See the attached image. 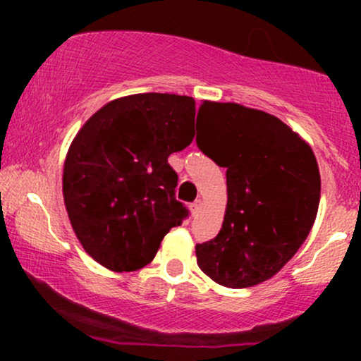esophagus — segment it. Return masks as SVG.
Segmentation results:
<instances>
[{
	"label": "esophagus",
	"instance_id": "1",
	"mask_svg": "<svg viewBox=\"0 0 361 361\" xmlns=\"http://www.w3.org/2000/svg\"><path fill=\"white\" fill-rule=\"evenodd\" d=\"M200 209H202V200H195L192 205H190V210H192V215L195 217V215H197L198 212H200Z\"/></svg>",
	"mask_w": 361,
	"mask_h": 361
}]
</instances>
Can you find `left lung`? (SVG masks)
I'll list each match as a JSON object with an SVG mask.
<instances>
[{"label":"left lung","mask_w":361,"mask_h":361,"mask_svg":"<svg viewBox=\"0 0 361 361\" xmlns=\"http://www.w3.org/2000/svg\"><path fill=\"white\" fill-rule=\"evenodd\" d=\"M198 117L205 132H197L198 149L227 169V207L219 234L195 246L197 263L219 285L252 287L279 273L312 229L321 198L316 156L267 111L204 102Z\"/></svg>","instance_id":"left-lung-1"}]
</instances>
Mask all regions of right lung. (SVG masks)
<instances>
[{"label":"right lung","mask_w":361,"mask_h":361,"mask_svg":"<svg viewBox=\"0 0 361 361\" xmlns=\"http://www.w3.org/2000/svg\"><path fill=\"white\" fill-rule=\"evenodd\" d=\"M195 100L140 93L106 103L74 137L62 193L85 251L111 271L154 259L171 227L188 217L168 157L193 140Z\"/></svg>","instance_id":"add662e5"}]
</instances>
